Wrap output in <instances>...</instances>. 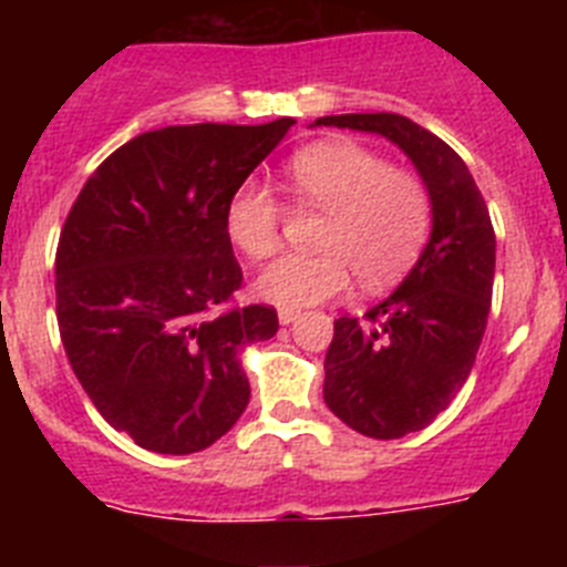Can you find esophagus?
I'll return each instance as SVG.
<instances>
[{
	"mask_svg": "<svg viewBox=\"0 0 567 567\" xmlns=\"http://www.w3.org/2000/svg\"><path fill=\"white\" fill-rule=\"evenodd\" d=\"M298 318H300L298 309H280V312H278V320L284 323V327H289V323H292V320H298Z\"/></svg>",
	"mask_w": 567,
	"mask_h": 567,
	"instance_id": "obj_1",
	"label": "esophagus"
}]
</instances>
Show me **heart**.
<instances>
[{
    "mask_svg": "<svg viewBox=\"0 0 567 567\" xmlns=\"http://www.w3.org/2000/svg\"><path fill=\"white\" fill-rule=\"evenodd\" d=\"M295 204L323 213L309 255H284L255 280V295L272 307L300 309L338 298L349 272L363 289L403 278L432 233V193L409 169L352 142H320L287 164ZM284 204L258 182L240 184L224 213L227 238L252 260L278 252Z\"/></svg>",
    "mask_w": 567,
    "mask_h": 567,
    "instance_id": "obj_1",
    "label": "heart"
}]
</instances>
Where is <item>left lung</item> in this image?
<instances>
[{"mask_svg": "<svg viewBox=\"0 0 567 567\" xmlns=\"http://www.w3.org/2000/svg\"><path fill=\"white\" fill-rule=\"evenodd\" d=\"M315 124L380 133L432 193V238L409 278L360 318L334 320L323 400L374 440L420 432L468 380L488 323L497 238L483 193L443 138L398 113L323 115Z\"/></svg>", "mask_w": 567, "mask_h": 567, "instance_id": "left-lung-1", "label": "left lung"}]
</instances>
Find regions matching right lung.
I'll list each match as a JSON object with an SVG mask.
<instances>
[{
    "instance_id": "obj_1",
    "label": "right lung",
    "mask_w": 567,
    "mask_h": 567,
    "mask_svg": "<svg viewBox=\"0 0 567 567\" xmlns=\"http://www.w3.org/2000/svg\"><path fill=\"white\" fill-rule=\"evenodd\" d=\"M292 124L150 130L70 207L56 247L64 352L99 414L147 452H202L247 409L238 352L272 338L278 312L235 307L244 272L224 213Z\"/></svg>"
}]
</instances>
